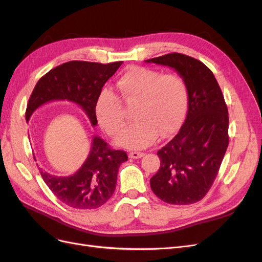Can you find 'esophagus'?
Returning a JSON list of instances; mask_svg holds the SVG:
<instances>
[{"mask_svg": "<svg viewBox=\"0 0 262 262\" xmlns=\"http://www.w3.org/2000/svg\"><path fill=\"white\" fill-rule=\"evenodd\" d=\"M142 156H144V153L143 152H130L129 153V157L131 158H141Z\"/></svg>", "mask_w": 262, "mask_h": 262, "instance_id": "obj_1", "label": "esophagus"}]
</instances>
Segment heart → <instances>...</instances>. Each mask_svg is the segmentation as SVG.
Returning a JSON list of instances; mask_svg holds the SVG:
<instances>
[{"label":"heart","instance_id":"1","mask_svg":"<svg viewBox=\"0 0 262 262\" xmlns=\"http://www.w3.org/2000/svg\"><path fill=\"white\" fill-rule=\"evenodd\" d=\"M121 98L138 102L132 123L118 138L117 143L128 148H144L152 145L158 136L167 137L175 132L185 117L188 105V86L176 73L162 74L154 69L131 67L117 81ZM121 98L109 89L102 90L95 102V114L101 128L116 137L124 126Z\"/></svg>","mask_w":262,"mask_h":262}]
</instances>
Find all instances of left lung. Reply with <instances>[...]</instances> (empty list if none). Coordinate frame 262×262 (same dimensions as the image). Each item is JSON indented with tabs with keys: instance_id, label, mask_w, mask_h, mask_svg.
I'll return each mask as SVG.
<instances>
[{
	"instance_id": "1",
	"label": "left lung",
	"mask_w": 262,
	"mask_h": 262,
	"mask_svg": "<svg viewBox=\"0 0 262 262\" xmlns=\"http://www.w3.org/2000/svg\"><path fill=\"white\" fill-rule=\"evenodd\" d=\"M175 69L188 86V114L177 136L157 152L153 192L166 203L202 200L217 176L228 146V110L212 71L199 60L172 52L146 60Z\"/></svg>"
}]
</instances>
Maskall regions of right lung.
Instances as JSON below:
<instances>
[{"label": "right lung", "mask_w": 262, "mask_h": 262, "mask_svg": "<svg viewBox=\"0 0 262 262\" xmlns=\"http://www.w3.org/2000/svg\"><path fill=\"white\" fill-rule=\"evenodd\" d=\"M122 64L70 61L50 70L36 84L26 109V121L35 110L52 100H70L80 106L92 125L97 124L95 102L102 86ZM128 161L121 149H113L94 137L87 160L74 175L54 176L40 169L46 185L58 199L77 210H94L105 204L115 192L120 165Z\"/></svg>", "instance_id": "obj_1"}]
</instances>
